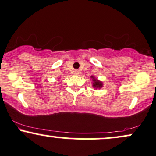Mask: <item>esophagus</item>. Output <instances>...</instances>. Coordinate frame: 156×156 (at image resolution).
<instances>
[{
    "mask_svg": "<svg viewBox=\"0 0 156 156\" xmlns=\"http://www.w3.org/2000/svg\"><path fill=\"white\" fill-rule=\"evenodd\" d=\"M74 74H75V75H78V74H79V70H74Z\"/></svg>",
    "mask_w": 156,
    "mask_h": 156,
    "instance_id": "1",
    "label": "esophagus"
}]
</instances>
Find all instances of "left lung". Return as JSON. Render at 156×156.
I'll return each instance as SVG.
<instances>
[{
  "label": "left lung",
  "instance_id": "1",
  "mask_svg": "<svg viewBox=\"0 0 156 156\" xmlns=\"http://www.w3.org/2000/svg\"><path fill=\"white\" fill-rule=\"evenodd\" d=\"M93 76H91V78H92ZM93 86L94 88H101L102 87V82L99 81V80H97V79H95V78H93Z\"/></svg>",
  "mask_w": 156,
  "mask_h": 156
}]
</instances>
